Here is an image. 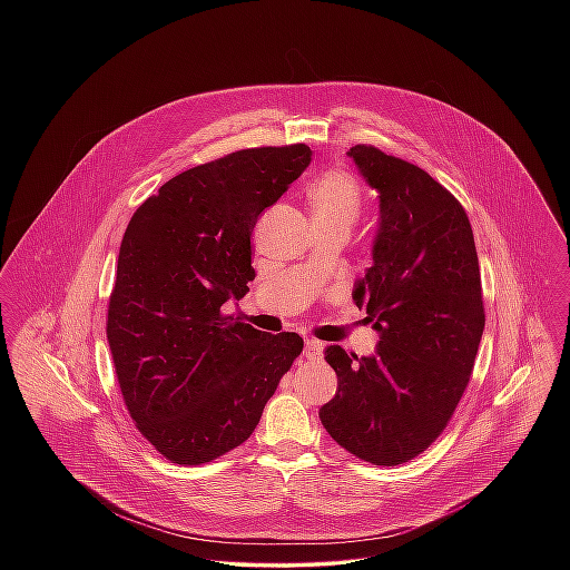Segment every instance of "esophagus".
<instances>
[{"mask_svg":"<svg viewBox=\"0 0 570 570\" xmlns=\"http://www.w3.org/2000/svg\"><path fill=\"white\" fill-rule=\"evenodd\" d=\"M321 355H323V344L316 342V340H309V342L305 344V348H303V357L314 362V360H321Z\"/></svg>","mask_w":570,"mask_h":570,"instance_id":"obj_1","label":"esophagus"}]
</instances>
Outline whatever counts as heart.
<instances>
[{
	"instance_id": "b5f03b06",
	"label": "heart",
	"mask_w": 570,
	"mask_h": 570,
	"mask_svg": "<svg viewBox=\"0 0 570 570\" xmlns=\"http://www.w3.org/2000/svg\"><path fill=\"white\" fill-rule=\"evenodd\" d=\"M314 222L348 226L357 219L362 195L355 179L342 170L325 173L309 190Z\"/></svg>"
}]
</instances>
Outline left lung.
Instances as JSON below:
<instances>
[{"mask_svg":"<svg viewBox=\"0 0 570 570\" xmlns=\"http://www.w3.org/2000/svg\"><path fill=\"white\" fill-rule=\"evenodd\" d=\"M348 156L380 190L373 267L353 292L380 344L375 357L326 348L337 393L321 421L346 452L391 468L439 439L470 384L485 328L481 267L468 213L445 186L373 145Z\"/></svg>","mask_w":570,"mask_h":570,"instance_id":"left-lung-1","label":"left lung"}]
</instances>
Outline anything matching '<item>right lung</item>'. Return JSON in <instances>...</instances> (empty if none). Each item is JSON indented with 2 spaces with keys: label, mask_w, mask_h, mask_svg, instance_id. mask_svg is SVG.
<instances>
[{
  "label": "right lung",
  "mask_w": 570,
  "mask_h": 570,
  "mask_svg": "<svg viewBox=\"0 0 570 570\" xmlns=\"http://www.w3.org/2000/svg\"><path fill=\"white\" fill-rule=\"evenodd\" d=\"M312 163L303 142L193 166L134 213L118 254L107 342L140 434L177 465L210 463L254 432L303 351L224 314L254 281L252 230Z\"/></svg>",
  "instance_id": "1"
}]
</instances>
